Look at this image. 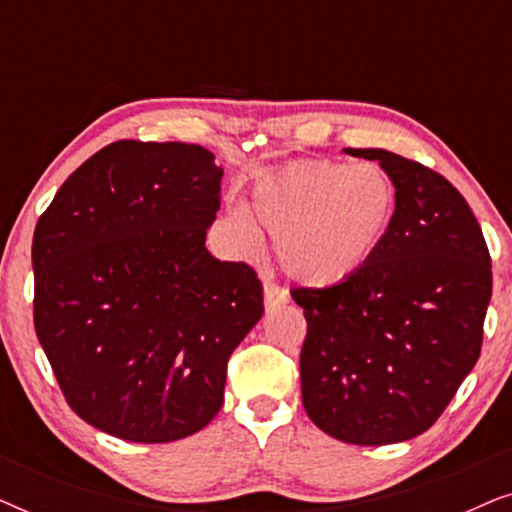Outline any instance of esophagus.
<instances>
[{"instance_id":"obj_1","label":"esophagus","mask_w":512,"mask_h":512,"mask_svg":"<svg viewBox=\"0 0 512 512\" xmlns=\"http://www.w3.org/2000/svg\"><path fill=\"white\" fill-rule=\"evenodd\" d=\"M263 296H265V307H268V310H275V307L284 305L286 300H289V296H286V291L282 289V286L270 282V279H265L263 282Z\"/></svg>"}]
</instances>
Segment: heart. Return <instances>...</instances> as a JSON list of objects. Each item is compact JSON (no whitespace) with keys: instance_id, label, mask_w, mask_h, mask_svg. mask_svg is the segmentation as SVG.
I'll list each match as a JSON object with an SVG mask.
<instances>
[{"instance_id":"1","label":"heart","mask_w":512,"mask_h":512,"mask_svg":"<svg viewBox=\"0 0 512 512\" xmlns=\"http://www.w3.org/2000/svg\"><path fill=\"white\" fill-rule=\"evenodd\" d=\"M401 195L380 165L345 160H296L254 188L256 221L244 207L228 212L242 249L277 242V261L293 282L333 289L361 275L396 226Z\"/></svg>"}]
</instances>
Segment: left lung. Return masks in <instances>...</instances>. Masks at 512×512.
I'll use <instances>...</instances> for the list:
<instances>
[{"label":"left lung","mask_w":512,"mask_h":512,"mask_svg":"<svg viewBox=\"0 0 512 512\" xmlns=\"http://www.w3.org/2000/svg\"><path fill=\"white\" fill-rule=\"evenodd\" d=\"M345 151L389 172L401 209L361 275L291 291L307 319L303 405L342 443H403L431 429L478 361L492 258L464 195L443 174L384 149Z\"/></svg>","instance_id":"1"}]
</instances>
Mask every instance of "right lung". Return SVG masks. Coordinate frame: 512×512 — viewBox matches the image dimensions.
Instances as JSON below:
<instances>
[{"instance_id": "obj_1", "label": "right lung", "mask_w": 512, "mask_h": 512, "mask_svg": "<svg viewBox=\"0 0 512 512\" xmlns=\"http://www.w3.org/2000/svg\"><path fill=\"white\" fill-rule=\"evenodd\" d=\"M223 170L198 144L121 139L90 156L32 240L34 328L69 408L130 443L193 436L263 317L247 263L205 247Z\"/></svg>"}]
</instances>
